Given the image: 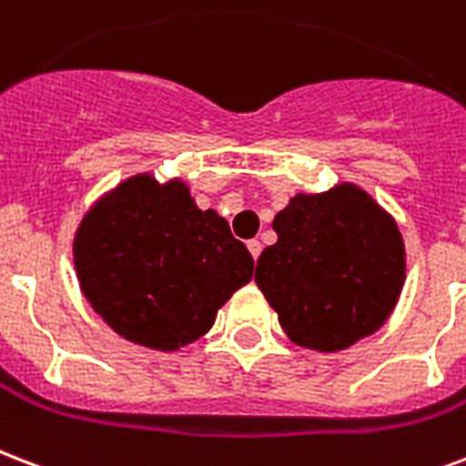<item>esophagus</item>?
Listing matches in <instances>:
<instances>
[{
    "label": "esophagus",
    "mask_w": 466,
    "mask_h": 466,
    "mask_svg": "<svg viewBox=\"0 0 466 466\" xmlns=\"http://www.w3.org/2000/svg\"><path fill=\"white\" fill-rule=\"evenodd\" d=\"M247 247H248V251H251V257L258 258V254H261V241L251 239V241H247Z\"/></svg>",
    "instance_id": "1"
}]
</instances>
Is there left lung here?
I'll return each mask as SVG.
<instances>
[{"label": "left lung", "instance_id": "obj_1", "mask_svg": "<svg viewBox=\"0 0 466 466\" xmlns=\"http://www.w3.org/2000/svg\"><path fill=\"white\" fill-rule=\"evenodd\" d=\"M257 286L300 347L347 350L381 328L406 279L396 222L357 186L296 195L273 219Z\"/></svg>", "mask_w": 466, "mask_h": 466}]
</instances>
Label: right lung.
<instances>
[{"label":"right lung","instance_id":"obj_1","mask_svg":"<svg viewBox=\"0 0 466 466\" xmlns=\"http://www.w3.org/2000/svg\"><path fill=\"white\" fill-rule=\"evenodd\" d=\"M85 298L116 335L173 351L200 339L251 280L254 258L225 218L177 180H124L87 212L73 244Z\"/></svg>","mask_w":466,"mask_h":466}]
</instances>
